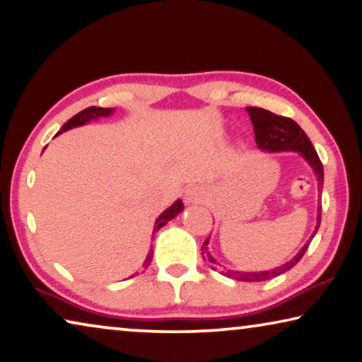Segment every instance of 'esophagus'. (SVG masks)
I'll return each mask as SVG.
<instances>
[{"label":"esophagus","mask_w":362,"mask_h":362,"mask_svg":"<svg viewBox=\"0 0 362 362\" xmlns=\"http://www.w3.org/2000/svg\"><path fill=\"white\" fill-rule=\"evenodd\" d=\"M185 199H186L187 204H199V202H202V199H204L202 189H200L199 186H189L186 189V192H185Z\"/></svg>","instance_id":"34e87169"}]
</instances>
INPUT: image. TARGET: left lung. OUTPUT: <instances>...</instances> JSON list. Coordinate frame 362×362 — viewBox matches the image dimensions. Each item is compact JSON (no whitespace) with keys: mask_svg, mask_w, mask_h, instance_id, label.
<instances>
[{"mask_svg":"<svg viewBox=\"0 0 362 362\" xmlns=\"http://www.w3.org/2000/svg\"><path fill=\"white\" fill-rule=\"evenodd\" d=\"M246 111L251 116L252 126H254V136L255 142H257V147L264 152H298L301 157L310 165V168L314 170L317 186H319V192L322 194V187H324V166L317 155L315 148L313 144H310L309 137L305 136V132L294 123L293 119L285 118V116H278L272 113L269 110L257 108V107H247ZM320 218H322V205L317 207V225L313 235H310L309 241H305L304 246L299 249V252L294 255L291 260H288L286 264L280 267H275L272 270H262V272H238V270H221V274L228 278H233V280L238 281H265L270 280V278H275L278 275L285 274L290 269L296 265L304 252L308 251L310 241L315 236L317 230L320 226ZM209 238L207 241L204 243V246L200 251L205 260H209L210 264L216 265V260L210 255L209 252ZM215 269V267H212Z\"/></svg>","mask_w":362,"mask_h":362,"instance_id":"obj_1","label":"left lung"}]
</instances>
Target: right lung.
Returning a JSON list of instances; mask_svg holds the SVG:
<instances>
[{
    "label": "right lung",
    "instance_id": "add662e5",
    "mask_svg": "<svg viewBox=\"0 0 362 362\" xmlns=\"http://www.w3.org/2000/svg\"><path fill=\"white\" fill-rule=\"evenodd\" d=\"M113 113H115V108H100V107L86 108V110H82L81 113H77L76 116H72V118L68 121V123H66L63 127H61V131L58 132V134H61V132H64V131H68V129H72V127L84 126L87 123H90V121H93V119L108 118V116H111ZM182 209H185V205H182V200L177 199L173 205H170V207L166 209L165 212L160 215L157 220H155L153 233L158 231L162 226H165L170 220H173L177 214H181ZM152 257H153V251H152V249H150V252L147 254L146 260H144V269H147V267L150 265V262H152Z\"/></svg>",
    "mask_w": 362,
    "mask_h": 362
}]
</instances>
